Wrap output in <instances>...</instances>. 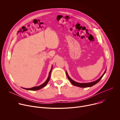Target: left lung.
<instances>
[{
    "instance_id": "8db88e82",
    "label": "left lung",
    "mask_w": 120,
    "mask_h": 120,
    "mask_svg": "<svg viewBox=\"0 0 120 120\" xmlns=\"http://www.w3.org/2000/svg\"><path fill=\"white\" fill-rule=\"evenodd\" d=\"M106 70H105L104 73L103 74V75H102L98 79H97V80L94 81V82H87V83H79V82H75L74 81V80H73L69 76V75H68L67 72L66 71V75H67V77L68 78V79L69 80V81H70V82H71V83L75 85V86H78V87H82V88H86V87H91V86H93V85L96 84L97 83H98L100 80L102 78V77H103V76L105 74V72H106Z\"/></svg>"
}]
</instances>
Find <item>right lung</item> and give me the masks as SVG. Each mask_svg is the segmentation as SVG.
Here are the masks:
<instances>
[{"label": "right lung", "mask_w": 120, "mask_h": 120, "mask_svg": "<svg viewBox=\"0 0 120 120\" xmlns=\"http://www.w3.org/2000/svg\"><path fill=\"white\" fill-rule=\"evenodd\" d=\"M52 68H51V69L50 70V71L49 72V75H48V78L47 79H46V80L45 81V82L43 83V84H42L41 85H39V86H35V87H33L32 88H23V89H26V90H31V91H36V90H40L41 89H42V88L45 87L46 84H47V83L48 82L49 80H50V75H51V71H52Z\"/></svg>", "instance_id": "1"}]
</instances>
